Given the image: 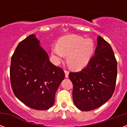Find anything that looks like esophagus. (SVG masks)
<instances>
[{
	"label": "esophagus",
	"instance_id": "34e87169",
	"mask_svg": "<svg viewBox=\"0 0 127 127\" xmlns=\"http://www.w3.org/2000/svg\"><path fill=\"white\" fill-rule=\"evenodd\" d=\"M64 73H65V77H68V73H69V72L68 71V70H64Z\"/></svg>",
	"mask_w": 127,
	"mask_h": 127
}]
</instances>
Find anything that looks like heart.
<instances>
[{"mask_svg": "<svg viewBox=\"0 0 127 127\" xmlns=\"http://www.w3.org/2000/svg\"><path fill=\"white\" fill-rule=\"evenodd\" d=\"M94 45L90 39H84L76 35H68L58 41L57 45L51 51L57 63L68 56V64L72 69L79 70L86 67L94 53Z\"/></svg>", "mask_w": 127, "mask_h": 127, "instance_id": "heart-1", "label": "heart"}]
</instances>
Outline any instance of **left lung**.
<instances>
[{
	"label": "left lung",
	"mask_w": 127,
	"mask_h": 127,
	"mask_svg": "<svg viewBox=\"0 0 127 127\" xmlns=\"http://www.w3.org/2000/svg\"><path fill=\"white\" fill-rule=\"evenodd\" d=\"M117 75V63L111 46L99 36L95 55L86 67L68 74L76 106L88 111L104 104L114 93Z\"/></svg>",
	"instance_id": "1"
}]
</instances>
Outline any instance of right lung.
<instances>
[{"mask_svg": "<svg viewBox=\"0 0 127 127\" xmlns=\"http://www.w3.org/2000/svg\"><path fill=\"white\" fill-rule=\"evenodd\" d=\"M64 76L63 70L49 61L35 35L19 43L11 58L10 77L13 92L27 106L49 109Z\"/></svg>", "mask_w": 127, "mask_h": 127, "instance_id": "right-lung-1", "label": "right lung"}]
</instances>
